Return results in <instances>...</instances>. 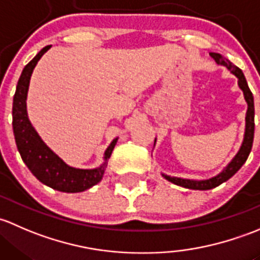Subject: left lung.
Instances as JSON below:
<instances>
[{
	"label": "left lung",
	"instance_id": "obj_1",
	"mask_svg": "<svg viewBox=\"0 0 260 260\" xmlns=\"http://www.w3.org/2000/svg\"><path fill=\"white\" fill-rule=\"evenodd\" d=\"M211 57L215 60V62L218 65L225 66L228 70L232 72L233 75L238 77V86L244 93V99L248 104V110L247 115H245V131H244V139H243L242 146H240L239 151L237 152L234 157H233L232 161L224 168L221 173H219L218 175L213 176L210 179H205V180H191V179H183V178H175V176H169L162 174L167 180L171 181L173 184L179 186H183L186 189H192V190H209L213 188H216L220 184H223L224 181L229 180L240 168L243 167L245 161H247L248 156L250 154L251 146H253V139H254V98L253 93L248 86V82L245 80L244 74L240 70L239 68H237L235 65H233L228 58L223 57L220 53L216 52H210ZM156 141V139H155Z\"/></svg>",
	"mask_w": 260,
	"mask_h": 260
}]
</instances>
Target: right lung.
I'll return each mask as SVG.
<instances>
[{
	"label": "right lung",
	"mask_w": 260,
	"mask_h": 260,
	"mask_svg": "<svg viewBox=\"0 0 260 260\" xmlns=\"http://www.w3.org/2000/svg\"><path fill=\"white\" fill-rule=\"evenodd\" d=\"M51 46H46L40 51L25 66L18 79L12 105L13 135H15L16 145L23 162L36 176L37 180L58 191H85L101 181L108 167V160L110 159L112 150L117 143V138L114 139L105 150L103 164L95 169H76V168L69 167L41 140L37 131L34 129L28 120L26 100H27V91L30 86L32 71L42 55Z\"/></svg>",
	"instance_id": "right-lung-1"
}]
</instances>
